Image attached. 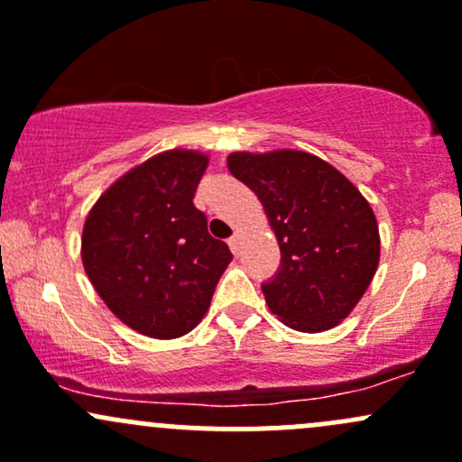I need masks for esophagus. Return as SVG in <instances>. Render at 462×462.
<instances>
[{
    "instance_id": "obj_1",
    "label": "esophagus",
    "mask_w": 462,
    "mask_h": 462,
    "mask_svg": "<svg viewBox=\"0 0 462 462\" xmlns=\"http://www.w3.org/2000/svg\"><path fill=\"white\" fill-rule=\"evenodd\" d=\"M229 246H231L233 255H237V253H240V236H237V233H233V236L229 237Z\"/></svg>"
}]
</instances>
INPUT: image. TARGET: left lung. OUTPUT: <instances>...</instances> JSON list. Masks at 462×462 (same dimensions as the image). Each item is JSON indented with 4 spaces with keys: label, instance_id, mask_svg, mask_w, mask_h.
Returning a JSON list of instances; mask_svg holds the SVG:
<instances>
[{
    "label": "left lung",
    "instance_id": "left-lung-1",
    "mask_svg": "<svg viewBox=\"0 0 462 462\" xmlns=\"http://www.w3.org/2000/svg\"><path fill=\"white\" fill-rule=\"evenodd\" d=\"M229 171L260 198L282 251L262 292L273 315L301 332L339 324L379 264V226L359 189L306 152H236Z\"/></svg>",
    "mask_w": 462,
    "mask_h": 462
}]
</instances>
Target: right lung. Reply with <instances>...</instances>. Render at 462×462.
Segmentation results:
<instances>
[{"label":"right lung","mask_w":462,"mask_h":462,"mask_svg":"<svg viewBox=\"0 0 462 462\" xmlns=\"http://www.w3.org/2000/svg\"><path fill=\"white\" fill-rule=\"evenodd\" d=\"M205 170L200 152L158 153L118 178L83 226L92 286L123 324L153 339L196 328L233 260L193 207Z\"/></svg>","instance_id":"1"}]
</instances>
